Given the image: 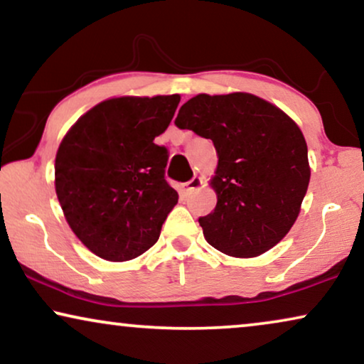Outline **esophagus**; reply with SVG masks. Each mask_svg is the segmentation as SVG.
<instances>
[{
  "label": "esophagus",
  "mask_w": 364,
  "mask_h": 364,
  "mask_svg": "<svg viewBox=\"0 0 364 364\" xmlns=\"http://www.w3.org/2000/svg\"><path fill=\"white\" fill-rule=\"evenodd\" d=\"M202 186V178L200 177H193L191 178V181L182 183V192L186 193V196H188V193H192L193 191H197L198 187Z\"/></svg>",
  "instance_id": "esophagus-1"
}]
</instances>
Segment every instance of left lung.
Returning a JSON list of instances; mask_svg holds the SVG:
<instances>
[{
	"mask_svg": "<svg viewBox=\"0 0 364 364\" xmlns=\"http://www.w3.org/2000/svg\"><path fill=\"white\" fill-rule=\"evenodd\" d=\"M176 126L212 139L213 212L198 218L213 248L238 258L275 247L295 223L310 182L308 147L282 109L248 92L188 99Z\"/></svg>",
	"mask_w": 364,
	"mask_h": 364,
	"instance_id": "left-lung-1",
	"label": "left lung"
}]
</instances>
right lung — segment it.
Masks as SVG:
<instances>
[{
    "label": "right lung",
    "instance_id": "add662e5",
    "mask_svg": "<svg viewBox=\"0 0 364 364\" xmlns=\"http://www.w3.org/2000/svg\"><path fill=\"white\" fill-rule=\"evenodd\" d=\"M178 102V94L107 99L79 117L58 149L54 186L64 217L104 260L149 250L178 200L166 178L167 149L154 142Z\"/></svg>",
    "mask_w": 364,
    "mask_h": 364
}]
</instances>
